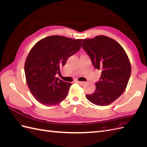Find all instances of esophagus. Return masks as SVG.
Masks as SVG:
<instances>
[{
    "mask_svg": "<svg viewBox=\"0 0 147 147\" xmlns=\"http://www.w3.org/2000/svg\"><path fill=\"white\" fill-rule=\"evenodd\" d=\"M77 83H78V84H80V85H84V84H85V82H80V81H77Z\"/></svg>",
    "mask_w": 147,
    "mask_h": 147,
    "instance_id": "esophagus-1",
    "label": "esophagus"
}]
</instances>
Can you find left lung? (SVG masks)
<instances>
[{"label": "left lung", "instance_id": "obj_1", "mask_svg": "<svg viewBox=\"0 0 147 147\" xmlns=\"http://www.w3.org/2000/svg\"><path fill=\"white\" fill-rule=\"evenodd\" d=\"M82 45L94 67L102 70L94 92L86 95V99L99 106L112 104L126 90L131 74L126 51L118 42L105 35L83 39Z\"/></svg>", "mask_w": 147, "mask_h": 147}]
</instances>
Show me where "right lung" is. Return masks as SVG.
<instances>
[{
  "label": "right lung",
  "mask_w": 147,
  "mask_h": 147,
  "mask_svg": "<svg viewBox=\"0 0 147 147\" xmlns=\"http://www.w3.org/2000/svg\"><path fill=\"white\" fill-rule=\"evenodd\" d=\"M82 39L51 35L41 39L32 48L26 59L24 72L30 91L40 103L55 105L67 95L72 84L56 78L60 68L77 52Z\"/></svg>",
  "instance_id": "add662e5"
}]
</instances>
